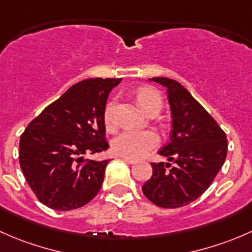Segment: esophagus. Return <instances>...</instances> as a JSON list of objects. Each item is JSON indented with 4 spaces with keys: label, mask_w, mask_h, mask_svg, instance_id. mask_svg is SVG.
Returning <instances> with one entry per match:
<instances>
[{
    "label": "esophagus",
    "mask_w": 252,
    "mask_h": 252,
    "mask_svg": "<svg viewBox=\"0 0 252 252\" xmlns=\"http://www.w3.org/2000/svg\"><path fill=\"white\" fill-rule=\"evenodd\" d=\"M123 159L125 160V161L127 162V164H129V165H134V164H137V161L134 159H131V158H127V157H123Z\"/></svg>",
    "instance_id": "1"
}]
</instances>
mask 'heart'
I'll use <instances>...</instances> for the list:
<instances>
[{"instance_id": "obj_1", "label": "heart", "mask_w": 252, "mask_h": 252, "mask_svg": "<svg viewBox=\"0 0 252 252\" xmlns=\"http://www.w3.org/2000/svg\"><path fill=\"white\" fill-rule=\"evenodd\" d=\"M137 100L143 108L145 113H150L153 110L160 111L162 107V98L157 91L150 88H142L137 93ZM115 100H110L104 110V121L108 128L114 127L115 118ZM159 143V137L155 132L150 129L136 131V129H125L120 134L113 139V150L119 155L127 158H139L143 157L147 152L155 148Z\"/></svg>"}]
</instances>
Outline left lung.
I'll list each match as a JSON object with an SVG mask.
<instances>
[{
  "mask_svg": "<svg viewBox=\"0 0 252 252\" xmlns=\"http://www.w3.org/2000/svg\"><path fill=\"white\" fill-rule=\"evenodd\" d=\"M149 81L166 90L172 131L159 154L173 161L153 162V176L142 187L143 194L165 209H176L196 200L224 164L228 142L211 115L176 80L153 77Z\"/></svg>",
  "mask_w": 252,
  "mask_h": 252,
  "instance_id": "8db88e82",
  "label": "left lung"
}]
</instances>
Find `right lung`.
<instances>
[{"label":"right lung","mask_w":252,"mask_h":252,"mask_svg":"<svg viewBox=\"0 0 252 252\" xmlns=\"http://www.w3.org/2000/svg\"><path fill=\"white\" fill-rule=\"evenodd\" d=\"M121 79H87L43 109L20 137L19 162L38 200L58 211L79 209L98 194L109 160L85 162L104 152V110Z\"/></svg>","instance_id":"right-lung-1"}]
</instances>
